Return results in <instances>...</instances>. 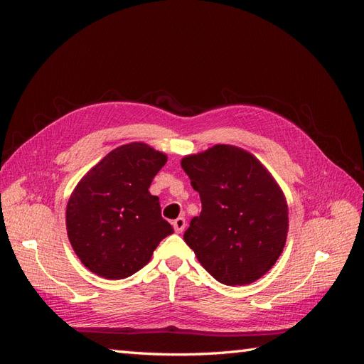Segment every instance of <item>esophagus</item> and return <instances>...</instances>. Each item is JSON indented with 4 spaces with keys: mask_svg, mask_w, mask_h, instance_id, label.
<instances>
[{
    "mask_svg": "<svg viewBox=\"0 0 364 364\" xmlns=\"http://www.w3.org/2000/svg\"><path fill=\"white\" fill-rule=\"evenodd\" d=\"M185 226H186V222H185L183 217L176 218L174 222H173V228H174V230H176V232H178V234H182V232H183Z\"/></svg>",
    "mask_w": 364,
    "mask_h": 364,
    "instance_id": "34e87169",
    "label": "esophagus"
}]
</instances>
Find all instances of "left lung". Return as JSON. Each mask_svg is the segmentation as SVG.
<instances>
[{"label":"left lung","mask_w":364,"mask_h":364,"mask_svg":"<svg viewBox=\"0 0 364 364\" xmlns=\"http://www.w3.org/2000/svg\"><path fill=\"white\" fill-rule=\"evenodd\" d=\"M202 213L183 240L218 282L247 285L278 261L289 232V206L278 182L245 149L215 144L181 161Z\"/></svg>","instance_id":"8db88e82"}]
</instances>
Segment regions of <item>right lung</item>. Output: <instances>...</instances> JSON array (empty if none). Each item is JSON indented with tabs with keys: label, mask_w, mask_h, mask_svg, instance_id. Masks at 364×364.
<instances>
[{
	"label": "right lung",
	"mask_w": 364,
	"mask_h": 364,
	"mask_svg": "<svg viewBox=\"0 0 364 364\" xmlns=\"http://www.w3.org/2000/svg\"><path fill=\"white\" fill-rule=\"evenodd\" d=\"M167 155L146 142L109 151L73 190L67 205L70 243L83 266L106 279H124L150 261L173 228L149 188Z\"/></svg>",
	"instance_id": "add662e5"
}]
</instances>
